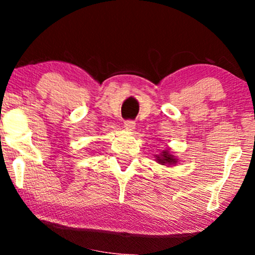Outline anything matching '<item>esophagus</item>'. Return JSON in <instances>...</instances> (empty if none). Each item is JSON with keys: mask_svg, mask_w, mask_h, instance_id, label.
Listing matches in <instances>:
<instances>
[{"mask_svg": "<svg viewBox=\"0 0 255 255\" xmlns=\"http://www.w3.org/2000/svg\"><path fill=\"white\" fill-rule=\"evenodd\" d=\"M124 127L127 130H133L134 128H135V122H134L133 120H127V121H125Z\"/></svg>", "mask_w": 255, "mask_h": 255, "instance_id": "obj_1", "label": "esophagus"}]
</instances>
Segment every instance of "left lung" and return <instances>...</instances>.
<instances>
[{"label": "left lung", "mask_w": 255, "mask_h": 255, "mask_svg": "<svg viewBox=\"0 0 255 255\" xmlns=\"http://www.w3.org/2000/svg\"><path fill=\"white\" fill-rule=\"evenodd\" d=\"M157 159H158V162L162 163V164H164V163H176V159H175L171 154H169L168 151L163 152V156L157 157Z\"/></svg>", "instance_id": "1"}]
</instances>
